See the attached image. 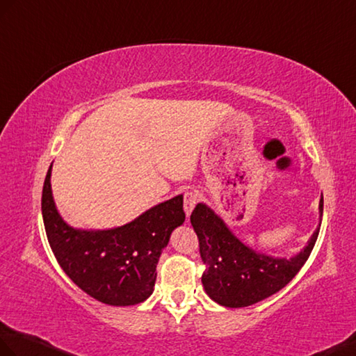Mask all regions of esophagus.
<instances>
[{"instance_id": "1", "label": "esophagus", "mask_w": 356, "mask_h": 356, "mask_svg": "<svg viewBox=\"0 0 356 356\" xmlns=\"http://www.w3.org/2000/svg\"><path fill=\"white\" fill-rule=\"evenodd\" d=\"M198 202V194L194 193V191H189L185 194V200H184V209H185V213L189 217L191 216V212L194 209V206L197 204Z\"/></svg>"}]
</instances>
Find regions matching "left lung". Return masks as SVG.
<instances>
[{
    "instance_id": "1",
    "label": "left lung",
    "mask_w": 356,
    "mask_h": 356,
    "mask_svg": "<svg viewBox=\"0 0 356 356\" xmlns=\"http://www.w3.org/2000/svg\"><path fill=\"white\" fill-rule=\"evenodd\" d=\"M318 227L307 245L291 258H282L244 244L218 213L208 204L198 203L191 213V225L206 264L202 276L206 294L221 307L244 308L282 290L303 267L317 241L323 216V195L318 203Z\"/></svg>"
}]
</instances>
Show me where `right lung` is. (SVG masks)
Listing matches in <instances>:
<instances>
[{"mask_svg": "<svg viewBox=\"0 0 356 356\" xmlns=\"http://www.w3.org/2000/svg\"><path fill=\"white\" fill-rule=\"evenodd\" d=\"M49 165L42 189V218L49 247L68 277L95 300L130 307L154 290L156 266L172 230L184 225V195L147 209L126 225L92 230L66 222L53 197Z\"/></svg>", "mask_w": 356, "mask_h": 356, "instance_id": "1", "label": "right lung"}]
</instances>
